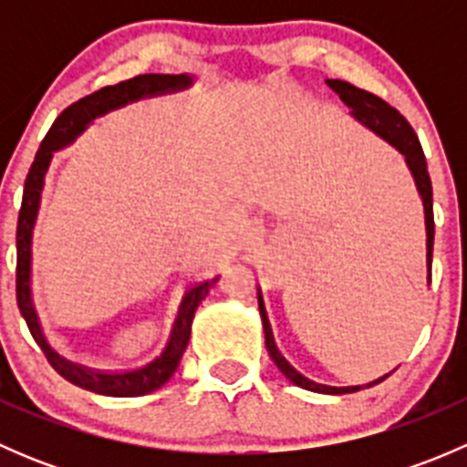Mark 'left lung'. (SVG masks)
Here are the masks:
<instances>
[{
  "label": "left lung",
  "instance_id": "1",
  "mask_svg": "<svg viewBox=\"0 0 467 467\" xmlns=\"http://www.w3.org/2000/svg\"><path fill=\"white\" fill-rule=\"evenodd\" d=\"M325 83H327V86L338 94V99L350 108V115L355 117L359 124H364L366 129L373 130L378 138L384 140V142H389L395 150H400V153L404 155V162H407L409 171H411L413 182H416V190L422 199V207H425L427 266H430V280H431V253H434V199H431V178H430V171H427V160H425V153H422V146H420V140H418L416 130L411 129V124H409V121L395 110V108H390L389 103L381 101V99L375 97V94L355 88L352 83L338 81V78H327ZM257 305H260L264 343H266L268 355H271L273 364L280 368V373L285 375L291 384L300 386V389L305 390H312V393L343 395V393H355V390L359 389H368V386L379 384V381H384L390 373H393V370H390L389 375H381L379 379L370 381V384H364V386H327V384H318V381L305 378V375L298 373V370H296L294 366L282 357V352L277 350L260 289H257Z\"/></svg>",
  "mask_w": 467,
  "mask_h": 467
}]
</instances>
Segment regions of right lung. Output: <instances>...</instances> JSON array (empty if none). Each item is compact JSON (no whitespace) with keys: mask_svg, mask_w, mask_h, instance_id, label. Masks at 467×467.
I'll list each match as a JSON object with an SVG mask.
<instances>
[{"mask_svg":"<svg viewBox=\"0 0 467 467\" xmlns=\"http://www.w3.org/2000/svg\"><path fill=\"white\" fill-rule=\"evenodd\" d=\"M192 83H194V77H190V74H142V77L129 78V81H121L117 86L101 88L99 92L83 97L81 101L72 103V106L60 112L58 119L54 121L49 133L42 140L36 160H33L29 169V176H26L20 219H17V307H20L22 318L29 325L31 337L36 338L40 350L45 352L51 368L60 378L72 381L74 386L92 390V393L110 395V398H135V395H146L167 384L173 378V373H176L178 364H181L182 352L187 350L196 309L203 303L205 296L210 294L212 286L216 285L219 275L212 277V280L199 282V285L190 286L185 291L181 307H178L176 321L171 325V334H169L162 352L155 359H150L149 364L130 370H94L60 357L47 341L31 298L33 228H36L37 210H40L47 169H49L56 150L72 144L97 117L108 115L110 110L129 106V103L140 101V99L181 92V89L190 88Z\"/></svg>","mask_w":467,"mask_h":467,"instance_id":"1","label":"right lung"}]
</instances>
